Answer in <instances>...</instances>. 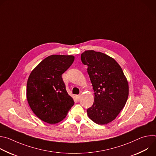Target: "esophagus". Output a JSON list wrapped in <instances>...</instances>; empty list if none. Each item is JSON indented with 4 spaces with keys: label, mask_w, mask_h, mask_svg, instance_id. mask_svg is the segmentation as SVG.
Here are the masks:
<instances>
[{
    "label": "esophagus",
    "mask_w": 156,
    "mask_h": 156,
    "mask_svg": "<svg viewBox=\"0 0 156 156\" xmlns=\"http://www.w3.org/2000/svg\"><path fill=\"white\" fill-rule=\"evenodd\" d=\"M76 99H77L78 100H79L80 98V95H76Z\"/></svg>",
    "instance_id": "esophagus-1"
}]
</instances>
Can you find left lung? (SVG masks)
Instances as JSON below:
<instances>
[{"label": "left lung", "instance_id": "1", "mask_svg": "<svg viewBox=\"0 0 156 156\" xmlns=\"http://www.w3.org/2000/svg\"><path fill=\"white\" fill-rule=\"evenodd\" d=\"M81 60L87 66L94 91V101L87 109V115L97 124H107L117 117L126 102L127 80L119 63L105 54L85 51Z\"/></svg>", "mask_w": 156, "mask_h": 156}]
</instances>
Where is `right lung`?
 I'll return each mask as SVG.
<instances>
[{
	"mask_svg": "<svg viewBox=\"0 0 156 156\" xmlns=\"http://www.w3.org/2000/svg\"><path fill=\"white\" fill-rule=\"evenodd\" d=\"M73 55H52L41 61L27 81V97L34 114L55 124L63 120L74 104L66 92L62 75L72 65Z\"/></svg>",
	"mask_w": 156,
	"mask_h": 156,
	"instance_id": "right-lung-1",
	"label": "right lung"
}]
</instances>
